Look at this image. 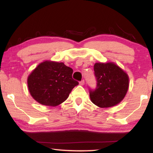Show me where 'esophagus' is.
<instances>
[{"instance_id": "34e87169", "label": "esophagus", "mask_w": 153, "mask_h": 153, "mask_svg": "<svg viewBox=\"0 0 153 153\" xmlns=\"http://www.w3.org/2000/svg\"><path fill=\"white\" fill-rule=\"evenodd\" d=\"M84 83H85V82H84V79H82V80H81V81L79 82V84L81 85V86H83V85L84 84Z\"/></svg>"}]
</instances>
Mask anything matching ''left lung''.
Segmentation results:
<instances>
[{"instance_id": "left-lung-1", "label": "left lung", "mask_w": 153, "mask_h": 153, "mask_svg": "<svg viewBox=\"0 0 153 153\" xmlns=\"http://www.w3.org/2000/svg\"><path fill=\"white\" fill-rule=\"evenodd\" d=\"M97 86L89 88L91 101L98 107L115 106L123 99L128 91L129 78L120 67L113 63H97L94 65Z\"/></svg>"}]
</instances>
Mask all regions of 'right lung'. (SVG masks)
Returning a JSON list of instances; mask_svg holds the SVG:
<instances>
[{"label":"right lung","instance_id":"right-lung-1","mask_svg":"<svg viewBox=\"0 0 153 153\" xmlns=\"http://www.w3.org/2000/svg\"><path fill=\"white\" fill-rule=\"evenodd\" d=\"M73 69L63 63L45 61L38 65L27 78L32 97L44 105L61 104L78 82L72 78Z\"/></svg>","mask_w":153,"mask_h":153}]
</instances>
